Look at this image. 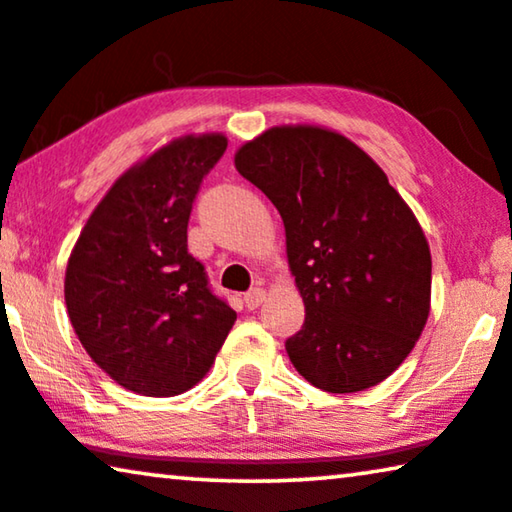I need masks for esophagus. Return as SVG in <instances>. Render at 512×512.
<instances>
[{
	"mask_svg": "<svg viewBox=\"0 0 512 512\" xmlns=\"http://www.w3.org/2000/svg\"><path fill=\"white\" fill-rule=\"evenodd\" d=\"M264 297H266L264 287H255V290H250V292L246 294V297H243V301H246V306L250 308V311H255V308L262 306Z\"/></svg>",
	"mask_w": 512,
	"mask_h": 512,
	"instance_id": "34e87169",
	"label": "esophagus"
}]
</instances>
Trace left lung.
Returning <instances> with one entry per match:
<instances>
[{"mask_svg":"<svg viewBox=\"0 0 512 512\" xmlns=\"http://www.w3.org/2000/svg\"><path fill=\"white\" fill-rule=\"evenodd\" d=\"M234 167L278 208L287 264L306 306L285 348L331 394L383 383L415 348L431 308V253L410 206L348 136L271 127Z\"/></svg>","mask_w":512,"mask_h":512,"instance_id":"left-lung-1","label":"left lung"}]
</instances>
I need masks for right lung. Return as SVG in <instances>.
Listing matches in <instances>:
<instances>
[{"label":"right lung","instance_id":"1","mask_svg":"<svg viewBox=\"0 0 512 512\" xmlns=\"http://www.w3.org/2000/svg\"><path fill=\"white\" fill-rule=\"evenodd\" d=\"M225 150V134H185L132 164L69 255L71 327L92 362L129 392H187L211 369L236 322L187 253L192 201Z\"/></svg>","mask_w":512,"mask_h":512}]
</instances>
